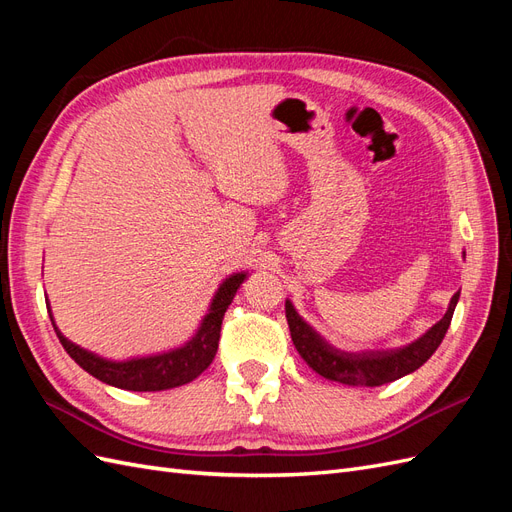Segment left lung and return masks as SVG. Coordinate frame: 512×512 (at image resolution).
I'll return each mask as SVG.
<instances>
[{
	"label": "left lung",
	"instance_id": "1",
	"mask_svg": "<svg viewBox=\"0 0 512 512\" xmlns=\"http://www.w3.org/2000/svg\"><path fill=\"white\" fill-rule=\"evenodd\" d=\"M459 301V292L453 294L446 314L412 344L391 350H361L346 352L329 344L316 329L299 316L294 305L286 299V320L290 327L292 344L301 359L322 378L342 382L348 386H380L404 378L421 367L438 350L451 327L453 312Z\"/></svg>",
	"mask_w": 512,
	"mask_h": 512
}]
</instances>
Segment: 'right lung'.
<instances>
[{"label": "right lung", "mask_w": 512, "mask_h": 512, "mask_svg": "<svg viewBox=\"0 0 512 512\" xmlns=\"http://www.w3.org/2000/svg\"><path fill=\"white\" fill-rule=\"evenodd\" d=\"M245 277H247V271L232 273L226 277V280L220 284V288L215 290L211 305L207 309L205 318L200 320L196 333L183 346L156 352V354H147V356H132V359H123V361L106 359V356H100L96 352H89L81 346H76L57 329L53 312L49 316L61 346H64V350L72 356L74 363L81 365L87 374L106 384L117 386V389H123V391H138V393L166 391V389H175V386L192 382L211 365L215 352H218L224 314L228 305L232 303V299H235V294L241 288Z\"/></svg>", "instance_id": "1"}]
</instances>
